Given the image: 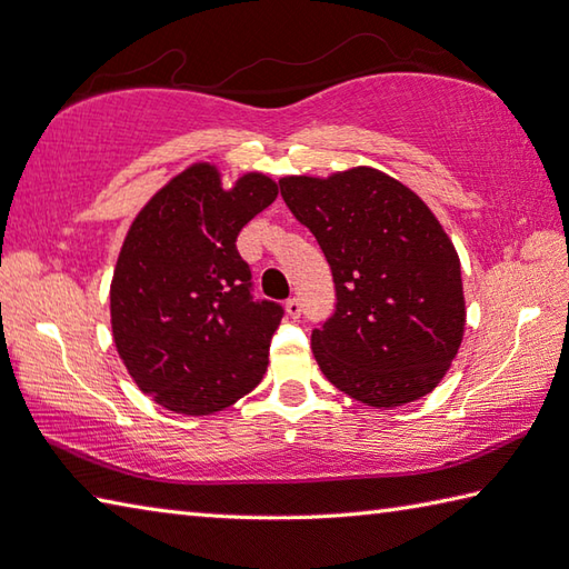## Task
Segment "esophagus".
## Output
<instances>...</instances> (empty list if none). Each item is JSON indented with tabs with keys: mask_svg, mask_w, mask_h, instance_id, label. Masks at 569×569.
<instances>
[{
	"mask_svg": "<svg viewBox=\"0 0 569 569\" xmlns=\"http://www.w3.org/2000/svg\"><path fill=\"white\" fill-rule=\"evenodd\" d=\"M286 312L296 320V318H300V312H303V306H300L298 298H288L286 300Z\"/></svg>",
	"mask_w": 569,
	"mask_h": 569,
	"instance_id": "1",
	"label": "esophagus"
}]
</instances>
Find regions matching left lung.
<instances>
[{"label": "left lung", "mask_w": 569, "mask_h": 569, "mask_svg": "<svg viewBox=\"0 0 569 569\" xmlns=\"http://www.w3.org/2000/svg\"><path fill=\"white\" fill-rule=\"evenodd\" d=\"M278 188L335 278V312L312 330L325 377L373 408L430 393L462 342L465 296L457 251L428 204L373 168Z\"/></svg>", "instance_id": "obj_1"}]
</instances>
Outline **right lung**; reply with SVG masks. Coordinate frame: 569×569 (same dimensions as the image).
<instances>
[{"instance_id":"obj_1","label":"right lung","mask_w":569,"mask_h":569,"mask_svg":"<svg viewBox=\"0 0 569 569\" xmlns=\"http://www.w3.org/2000/svg\"><path fill=\"white\" fill-rule=\"evenodd\" d=\"M276 196L261 173L222 190L220 173L198 163L131 224L112 278V335L131 379L163 408L210 416L263 379L283 306L253 298L237 237Z\"/></svg>"}]
</instances>
